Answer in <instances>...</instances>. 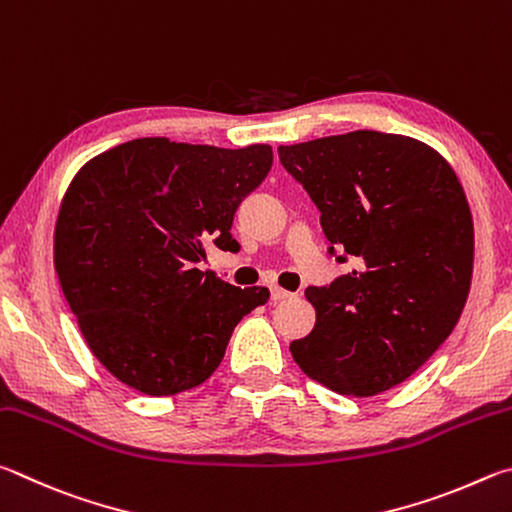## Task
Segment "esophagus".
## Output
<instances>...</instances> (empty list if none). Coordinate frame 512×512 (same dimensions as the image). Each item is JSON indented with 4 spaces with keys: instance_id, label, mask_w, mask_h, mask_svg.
I'll return each mask as SVG.
<instances>
[{
    "instance_id": "34e87169",
    "label": "esophagus",
    "mask_w": 512,
    "mask_h": 512,
    "mask_svg": "<svg viewBox=\"0 0 512 512\" xmlns=\"http://www.w3.org/2000/svg\"><path fill=\"white\" fill-rule=\"evenodd\" d=\"M270 292H272V301H274V303H279V301H285V299L292 297V292L279 288V285H272Z\"/></svg>"
}]
</instances>
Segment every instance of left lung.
<instances>
[{
    "label": "left lung",
    "mask_w": 512,
    "mask_h": 512,
    "mask_svg": "<svg viewBox=\"0 0 512 512\" xmlns=\"http://www.w3.org/2000/svg\"><path fill=\"white\" fill-rule=\"evenodd\" d=\"M279 157L321 211L330 256L355 263L306 290L317 324L290 344L294 362L342 396H378L461 317L474 261L463 186L434 148L402 134L357 130L281 146Z\"/></svg>",
    "instance_id": "obj_1"
}]
</instances>
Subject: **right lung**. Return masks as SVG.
<instances>
[{
  "instance_id": "1",
  "label": "right lung",
  "mask_w": 512,
  "mask_h": 512,
  "mask_svg": "<svg viewBox=\"0 0 512 512\" xmlns=\"http://www.w3.org/2000/svg\"><path fill=\"white\" fill-rule=\"evenodd\" d=\"M272 168L265 143L227 150L146 137L80 168L53 258L87 346L116 380L175 396L211 378L238 321L270 299L200 272L204 247L238 254V204Z\"/></svg>"
}]
</instances>
